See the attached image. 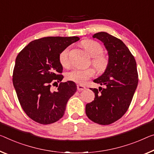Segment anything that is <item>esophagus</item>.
Masks as SVG:
<instances>
[{
	"label": "esophagus",
	"mask_w": 154,
	"mask_h": 154,
	"mask_svg": "<svg viewBox=\"0 0 154 154\" xmlns=\"http://www.w3.org/2000/svg\"><path fill=\"white\" fill-rule=\"evenodd\" d=\"M86 89V87H85L84 85H77V89L79 91H82L84 90V89Z\"/></svg>",
	"instance_id": "34e87169"
}]
</instances>
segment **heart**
Returning <instances> with one entry per match:
<instances>
[{
    "instance_id": "heart-1",
    "label": "heart",
    "mask_w": 154,
    "mask_h": 154,
    "mask_svg": "<svg viewBox=\"0 0 154 154\" xmlns=\"http://www.w3.org/2000/svg\"><path fill=\"white\" fill-rule=\"evenodd\" d=\"M82 46L91 56V65L95 67L97 72L103 74L107 69L109 65V58L103 54V48L100 44L93 40H85L81 42ZM69 48L67 47L59 54L58 59L60 65L65 68L70 67ZM95 74V70L93 68L80 69H75L66 74V79L69 81H73L79 84H83Z\"/></svg>"
}]
</instances>
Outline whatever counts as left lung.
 I'll return each mask as SVG.
<instances>
[{"label":"left lung","instance_id":"left-lung-1","mask_svg":"<svg viewBox=\"0 0 154 154\" xmlns=\"http://www.w3.org/2000/svg\"><path fill=\"white\" fill-rule=\"evenodd\" d=\"M104 43L108 51L109 65L96 83L99 89L90 88L95 98L85 107L86 114L96 123L107 125L119 120L129 107L138 83L136 60L121 40L106 32L93 36Z\"/></svg>","mask_w":154,"mask_h":154}]
</instances>
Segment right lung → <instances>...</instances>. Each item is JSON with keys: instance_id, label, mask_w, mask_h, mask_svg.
<instances>
[{"instance_id": "add662e5", "label": "right lung", "mask_w": 154, "mask_h": 154, "mask_svg": "<svg viewBox=\"0 0 154 154\" xmlns=\"http://www.w3.org/2000/svg\"><path fill=\"white\" fill-rule=\"evenodd\" d=\"M77 36L44 37L32 41L16 58L13 85L21 107L31 119L42 125L54 123L63 116L69 99L76 91L75 82L63 79L59 54L79 41Z\"/></svg>"}]
</instances>
